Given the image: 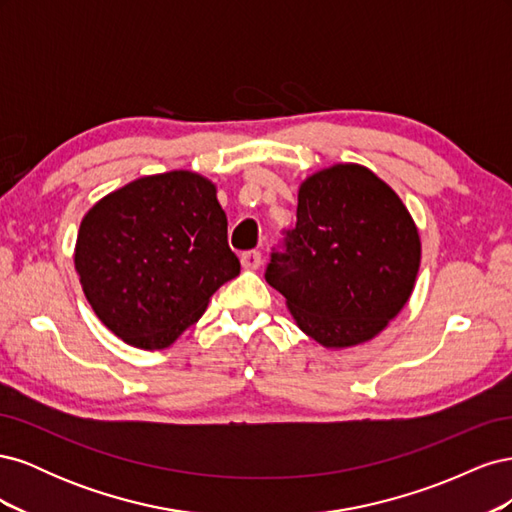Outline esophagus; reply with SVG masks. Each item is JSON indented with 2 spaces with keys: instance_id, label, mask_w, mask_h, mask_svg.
Returning a JSON list of instances; mask_svg holds the SVG:
<instances>
[{
  "instance_id": "1",
  "label": "esophagus",
  "mask_w": 512,
  "mask_h": 512,
  "mask_svg": "<svg viewBox=\"0 0 512 512\" xmlns=\"http://www.w3.org/2000/svg\"><path fill=\"white\" fill-rule=\"evenodd\" d=\"M260 262H262V256L256 250H250V252H243L241 254V267L243 269H258Z\"/></svg>"
}]
</instances>
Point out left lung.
I'll return each mask as SVG.
<instances>
[{"instance_id": "obj_1", "label": "left lung", "mask_w": 512, "mask_h": 512, "mask_svg": "<svg viewBox=\"0 0 512 512\" xmlns=\"http://www.w3.org/2000/svg\"><path fill=\"white\" fill-rule=\"evenodd\" d=\"M421 237L410 211L361 164H333L299 188L297 226L265 280L299 329L324 348H350L386 329L414 290Z\"/></svg>"}]
</instances>
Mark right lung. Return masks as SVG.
<instances>
[{
	"mask_svg": "<svg viewBox=\"0 0 512 512\" xmlns=\"http://www.w3.org/2000/svg\"><path fill=\"white\" fill-rule=\"evenodd\" d=\"M215 194L203 175L170 170L123 185L85 213L74 269L91 309L126 344L168 348L239 275Z\"/></svg>",
	"mask_w": 512,
	"mask_h": 512,
	"instance_id": "right-lung-1",
	"label": "right lung"
}]
</instances>
